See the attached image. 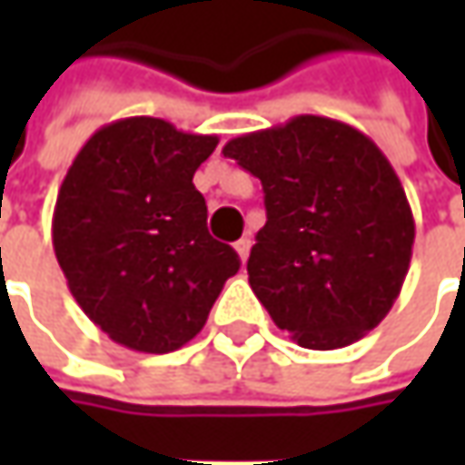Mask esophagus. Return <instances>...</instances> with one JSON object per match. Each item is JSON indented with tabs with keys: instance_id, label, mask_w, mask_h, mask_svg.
<instances>
[{
	"instance_id": "esophagus-1",
	"label": "esophagus",
	"mask_w": 465,
	"mask_h": 465,
	"mask_svg": "<svg viewBox=\"0 0 465 465\" xmlns=\"http://www.w3.org/2000/svg\"><path fill=\"white\" fill-rule=\"evenodd\" d=\"M235 251H238V256L245 263L248 261V253H251V238H241V241L235 242Z\"/></svg>"
}]
</instances>
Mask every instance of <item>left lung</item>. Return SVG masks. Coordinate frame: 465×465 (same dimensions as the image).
<instances>
[{"label": "left lung", "instance_id": "left-lung-1", "mask_svg": "<svg viewBox=\"0 0 465 465\" xmlns=\"http://www.w3.org/2000/svg\"><path fill=\"white\" fill-rule=\"evenodd\" d=\"M263 186L266 224L248 259L261 305L300 347L339 349L393 308L414 217L378 144L326 116L235 136L223 147Z\"/></svg>", "mask_w": 465, "mask_h": 465}]
</instances>
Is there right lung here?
<instances>
[{
  "label": "right lung",
  "mask_w": 465,
  "mask_h": 465,
  "mask_svg": "<svg viewBox=\"0 0 465 465\" xmlns=\"http://www.w3.org/2000/svg\"><path fill=\"white\" fill-rule=\"evenodd\" d=\"M153 116L90 136L64 175L51 238L69 292L116 344L165 354L204 329L238 253L206 230L193 173L217 147Z\"/></svg>",
  "instance_id": "1"
}]
</instances>
